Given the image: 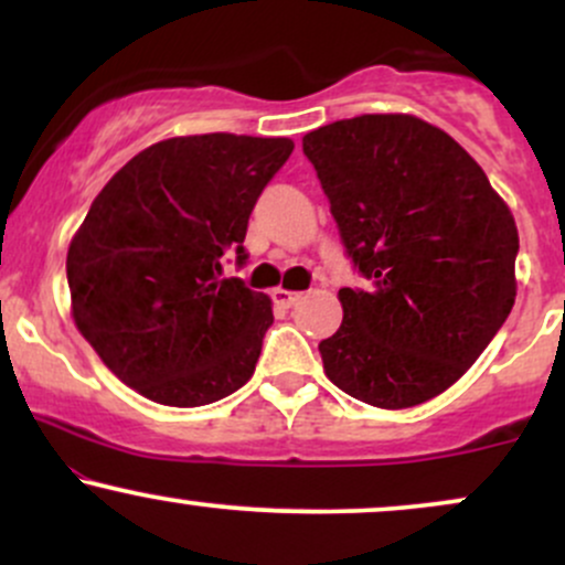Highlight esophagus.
<instances>
[{
    "mask_svg": "<svg viewBox=\"0 0 565 565\" xmlns=\"http://www.w3.org/2000/svg\"><path fill=\"white\" fill-rule=\"evenodd\" d=\"M274 300L281 308H295L302 300V291H287V289H274Z\"/></svg>",
    "mask_w": 565,
    "mask_h": 565,
    "instance_id": "esophagus-1",
    "label": "esophagus"
}]
</instances>
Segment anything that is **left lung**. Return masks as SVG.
Here are the masks:
<instances>
[{
    "label": "left lung",
    "instance_id": "1",
    "mask_svg": "<svg viewBox=\"0 0 565 565\" xmlns=\"http://www.w3.org/2000/svg\"><path fill=\"white\" fill-rule=\"evenodd\" d=\"M345 255L366 289H340L319 342L340 391L380 408L444 393L515 302L518 228L476 159L444 129L366 114L302 138Z\"/></svg>",
    "mask_w": 565,
    "mask_h": 565
}]
</instances>
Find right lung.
Wrapping results in <instances>:
<instances>
[{
	"label": "right lung",
	"instance_id": "obj_1",
	"mask_svg": "<svg viewBox=\"0 0 565 565\" xmlns=\"http://www.w3.org/2000/svg\"><path fill=\"white\" fill-rule=\"evenodd\" d=\"M289 138L191 135L129 159L68 246L74 321L125 385L164 406H204L255 374L274 323L268 295L223 265L244 236Z\"/></svg>",
	"mask_w": 565,
	"mask_h": 565
}]
</instances>
